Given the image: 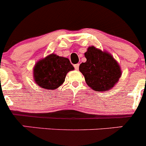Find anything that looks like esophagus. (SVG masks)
<instances>
[{"mask_svg":"<svg viewBox=\"0 0 146 146\" xmlns=\"http://www.w3.org/2000/svg\"><path fill=\"white\" fill-rule=\"evenodd\" d=\"M74 69H75L76 70H78V69H79V64H74Z\"/></svg>","mask_w":146,"mask_h":146,"instance_id":"obj_1","label":"esophagus"}]
</instances>
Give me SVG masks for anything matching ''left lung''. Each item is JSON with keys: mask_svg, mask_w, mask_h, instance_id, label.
I'll list each match as a JSON object with an SVG mask.
<instances>
[{"mask_svg": "<svg viewBox=\"0 0 146 146\" xmlns=\"http://www.w3.org/2000/svg\"><path fill=\"white\" fill-rule=\"evenodd\" d=\"M86 61L80 65V72L88 86L96 91H107L113 88L122 74L117 60L107 51L94 46L85 52Z\"/></svg>", "mask_w": 146, "mask_h": 146, "instance_id": "left-lung-1", "label": "left lung"}]
</instances>
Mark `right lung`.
I'll use <instances>...</instances> for the list:
<instances>
[{"label":"right lung","instance_id":"1","mask_svg":"<svg viewBox=\"0 0 146 146\" xmlns=\"http://www.w3.org/2000/svg\"><path fill=\"white\" fill-rule=\"evenodd\" d=\"M74 69L69 58L52 53L35 64L33 79L39 87L54 90L64 83L67 73Z\"/></svg>","mask_w":146,"mask_h":146}]
</instances>
